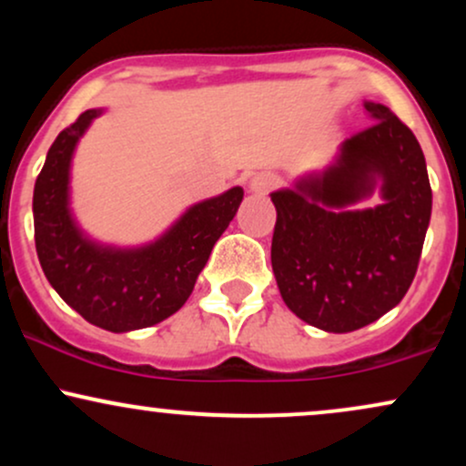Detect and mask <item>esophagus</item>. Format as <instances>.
<instances>
[{"instance_id": "34e87169", "label": "esophagus", "mask_w": 466, "mask_h": 466, "mask_svg": "<svg viewBox=\"0 0 466 466\" xmlns=\"http://www.w3.org/2000/svg\"><path fill=\"white\" fill-rule=\"evenodd\" d=\"M276 181L278 179L274 173H267V170H263V173H256L254 177L249 179V190L254 192V195H265V192L274 188Z\"/></svg>"}]
</instances>
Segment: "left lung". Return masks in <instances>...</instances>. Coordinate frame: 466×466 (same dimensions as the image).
<instances>
[{
  "mask_svg": "<svg viewBox=\"0 0 466 466\" xmlns=\"http://www.w3.org/2000/svg\"><path fill=\"white\" fill-rule=\"evenodd\" d=\"M341 142L333 164L271 192L278 218L271 267L282 300L326 333H350L403 300L431 217L425 155L386 105ZM380 188L382 203L355 211Z\"/></svg>",
  "mask_w": 466,
  "mask_h": 466,
  "instance_id": "1",
  "label": "left lung"
}]
</instances>
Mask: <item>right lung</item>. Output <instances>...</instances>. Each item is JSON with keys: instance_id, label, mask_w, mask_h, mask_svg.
Returning <instances> with one entry per match:
<instances>
[{"instance_id": "right-lung-1", "label": "right lung", "mask_w": 466, "mask_h": 466, "mask_svg": "<svg viewBox=\"0 0 466 466\" xmlns=\"http://www.w3.org/2000/svg\"><path fill=\"white\" fill-rule=\"evenodd\" d=\"M103 109H87L56 136L32 197L41 269L58 296L89 324L129 333L184 307L215 243L237 215L243 188L190 206L159 238L140 248L92 240L69 210V168L83 133Z\"/></svg>"}]
</instances>
